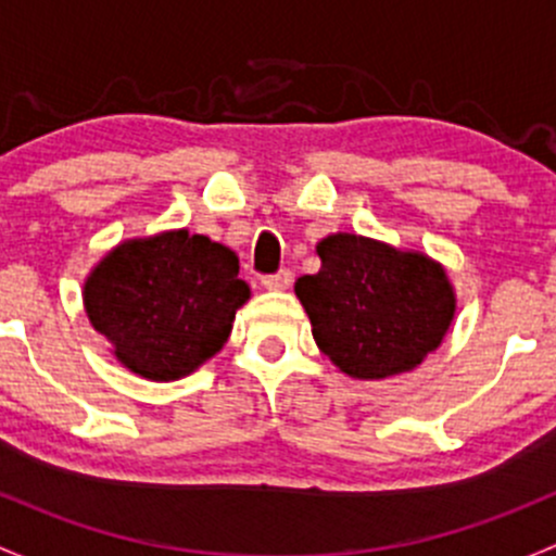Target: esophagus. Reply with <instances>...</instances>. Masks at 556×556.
<instances>
[{
    "instance_id": "1",
    "label": "esophagus",
    "mask_w": 556,
    "mask_h": 556,
    "mask_svg": "<svg viewBox=\"0 0 556 556\" xmlns=\"http://www.w3.org/2000/svg\"><path fill=\"white\" fill-rule=\"evenodd\" d=\"M262 286H265L267 291H286L291 286V273L278 270L276 276H265L262 278Z\"/></svg>"
}]
</instances>
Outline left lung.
Wrapping results in <instances>:
<instances>
[{"instance_id": "8db88e82", "label": "left lung", "mask_w": 556, "mask_h": 556, "mask_svg": "<svg viewBox=\"0 0 556 556\" xmlns=\"http://www.w3.org/2000/svg\"><path fill=\"white\" fill-rule=\"evenodd\" d=\"M320 270L294 283L324 356L353 380H386L426 362L455 318L442 262L382 240L331 232L316 245Z\"/></svg>"}]
</instances>
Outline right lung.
Segmentation results:
<instances>
[{
  "mask_svg": "<svg viewBox=\"0 0 556 556\" xmlns=\"http://www.w3.org/2000/svg\"><path fill=\"white\" fill-rule=\"evenodd\" d=\"M238 254L190 230L128 238L88 273L83 305L125 369L152 382L192 375L225 348L251 289Z\"/></svg>",
  "mask_w": 556,
  "mask_h": 556,
  "instance_id": "add662e5",
  "label": "right lung"
}]
</instances>
